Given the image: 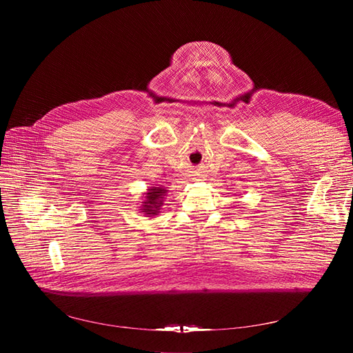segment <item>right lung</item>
<instances>
[{"mask_svg":"<svg viewBox=\"0 0 353 353\" xmlns=\"http://www.w3.org/2000/svg\"><path fill=\"white\" fill-rule=\"evenodd\" d=\"M168 194V190L163 187H148L147 191L144 193V201H141V212H144V215H150L154 216L159 213L160 208L163 206V199Z\"/></svg>","mask_w":353,"mask_h":353,"instance_id":"right-lung-1","label":"right lung"}]
</instances>
